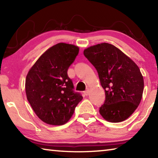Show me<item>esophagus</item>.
Instances as JSON below:
<instances>
[{"instance_id":"34e87169","label":"esophagus","mask_w":158,"mask_h":158,"mask_svg":"<svg viewBox=\"0 0 158 158\" xmlns=\"http://www.w3.org/2000/svg\"><path fill=\"white\" fill-rule=\"evenodd\" d=\"M89 89H87L86 90H85V91H84V94H85V95H89Z\"/></svg>"}]
</instances>
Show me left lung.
Returning a JSON list of instances; mask_svg holds the SVG:
<instances>
[{"instance_id":"obj_1","label":"left lung","mask_w":158,"mask_h":158,"mask_svg":"<svg viewBox=\"0 0 158 158\" xmlns=\"http://www.w3.org/2000/svg\"><path fill=\"white\" fill-rule=\"evenodd\" d=\"M84 54L97 69L105 91V102L99 110L101 116L111 123L128 118L140 104L143 91V78L137 64L105 42L84 49Z\"/></svg>"}]
</instances>
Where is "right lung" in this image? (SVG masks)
<instances>
[{"instance_id": "1", "label": "right lung", "mask_w": 158, "mask_h": 158, "mask_svg": "<svg viewBox=\"0 0 158 158\" xmlns=\"http://www.w3.org/2000/svg\"><path fill=\"white\" fill-rule=\"evenodd\" d=\"M74 44L58 43L42 53L26 75L27 100L40 119L45 123H66L83 97L73 91L68 75L69 65L79 53Z\"/></svg>"}]
</instances>
